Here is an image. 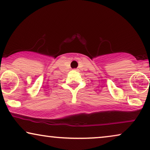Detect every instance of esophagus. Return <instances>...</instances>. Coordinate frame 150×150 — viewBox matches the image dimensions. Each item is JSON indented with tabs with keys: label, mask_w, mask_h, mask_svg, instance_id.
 Instances as JSON below:
<instances>
[{
	"label": "esophagus",
	"mask_w": 150,
	"mask_h": 150,
	"mask_svg": "<svg viewBox=\"0 0 150 150\" xmlns=\"http://www.w3.org/2000/svg\"><path fill=\"white\" fill-rule=\"evenodd\" d=\"M75 70H76V69H75Z\"/></svg>",
	"instance_id": "obj_1"
}]
</instances>
